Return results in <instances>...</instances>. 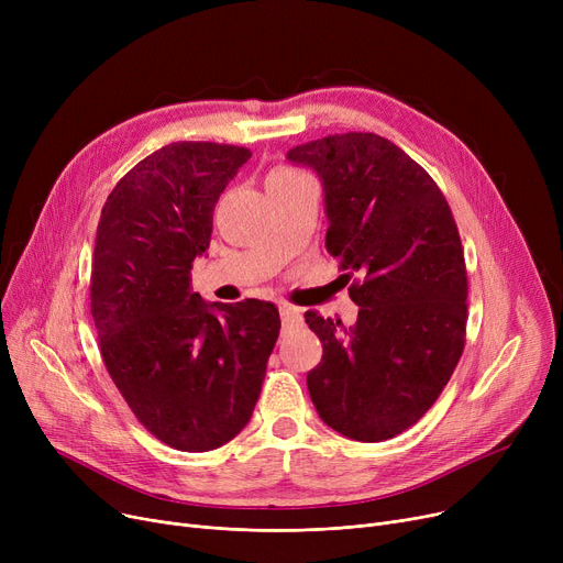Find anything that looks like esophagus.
I'll return each instance as SVG.
<instances>
[{
  "label": "esophagus",
  "instance_id": "34e87169",
  "mask_svg": "<svg viewBox=\"0 0 563 563\" xmlns=\"http://www.w3.org/2000/svg\"><path fill=\"white\" fill-rule=\"evenodd\" d=\"M280 319H283V327H285V329L299 327V323H301V310L285 303V306H280Z\"/></svg>",
  "mask_w": 563,
  "mask_h": 563
}]
</instances>
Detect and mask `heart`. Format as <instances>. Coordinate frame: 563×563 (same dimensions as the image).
<instances>
[{
	"label": "heart",
	"mask_w": 563,
	"mask_h": 563,
	"mask_svg": "<svg viewBox=\"0 0 563 563\" xmlns=\"http://www.w3.org/2000/svg\"><path fill=\"white\" fill-rule=\"evenodd\" d=\"M294 177H303V173L287 166V164H276V166L269 168V173H266V185H269V183H287V180H294Z\"/></svg>",
	"instance_id": "heart-1"
}]
</instances>
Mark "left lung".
<instances>
[{
    "mask_svg": "<svg viewBox=\"0 0 563 563\" xmlns=\"http://www.w3.org/2000/svg\"><path fill=\"white\" fill-rule=\"evenodd\" d=\"M287 159L327 191V251L340 257L358 319L306 312L323 346L310 399L331 429L380 442L416 424L465 346L467 272L459 228L433 177L372 132L329 134Z\"/></svg>",
    "mask_w": 563,
    "mask_h": 563,
    "instance_id": "left-lung-1",
    "label": "left lung"
}]
</instances>
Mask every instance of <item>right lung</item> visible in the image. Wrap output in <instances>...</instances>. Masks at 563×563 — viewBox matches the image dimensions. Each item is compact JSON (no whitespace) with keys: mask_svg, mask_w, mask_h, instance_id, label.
<instances>
[{"mask_svg":"<svg viewBox=\"0 0 563 563\" xmlns=\"http://www.w3.org/2000/svg\"><path fill=\"white\" fill-rule=\"evenodd\" d=\"M249 147L177 141L109 194L91 264V314L104 367L136 420L164 445L210 452L257 404L280 317L246 299L207 306L191 266L210 246L214 205Z\"/></svg>","mask_w":563,"mask_h":563,"instance_id":"1","label":"right lung"}]
</instances>
